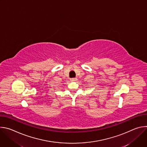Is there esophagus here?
<instances>
[{"label": "esophagus", "instance_id": "obj_1", "mask_svg": "<svg viewBox=\"0 0 147 147\" xmlns=\"http://www.w3.org/2000/svg\"><path fill=\"white\" fill-rule=\"evenodd\" d=\"M70 80H71V81H76L77 80V78H71Z\"/></svg>", "mask_w": 147, "mask_h": 147}]
</instances>
